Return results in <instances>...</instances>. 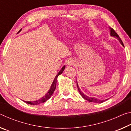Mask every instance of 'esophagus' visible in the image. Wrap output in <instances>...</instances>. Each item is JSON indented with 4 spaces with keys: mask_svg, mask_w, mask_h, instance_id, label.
<instances>
[{
    "mask_svg": "<svg viewBox=\"0 0 131 131\" xmlns=\"http://www.w3.org/2000/svg\"><path fill=\"white\" fill-rule=\"evenodd\" d=\"M74 64H75V61H74V59H68L67 62H66V65H67L69 66L74 65Z\"/></svg>",
    "mask_w": 131,
    "mask_h": 131,
    "instance_id": "obj_1",
    "label": "esophagus"
}]
</instances>
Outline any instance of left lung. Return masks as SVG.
<instances>
[{
	"label": "left lung",
	"mask_w": 131,
	"mask_h": 131,
	"mask_svg": "<svg viewBox=\"0 0 131 131\" xmlns=\"http://www.w3.org/2000/svg\"><path fill=\"white\" fill-rule=\"evenodd\" d=\"M109 29H110V36H112V37H116V38L118 40V41L119 43H121V44L122 46L124 47V44L123 43V41L120 39V37H119V36L117 34V33L115 32V31L112 28H111L110 27H109ZM77 82V88H78V90L80 92V94L81 95V96L83 97L84 99H85V100H87L88 101L90 102H94L95 103H102L103 102H105L106 100H108V99H105V100H101V99H97L96 97H89L87 95H86L85 94H84V93L81 91V90L80 89V88L79 87V85H78V83H77V81H76Z\"/></svg>",
	"instance_id": "1"
}]
</instances>
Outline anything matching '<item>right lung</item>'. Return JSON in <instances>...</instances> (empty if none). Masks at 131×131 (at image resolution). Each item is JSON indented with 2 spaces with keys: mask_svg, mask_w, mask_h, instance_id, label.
<instances>
[{
  "mask_svg": "<svg viewBox=\"0 0 131 131\" xmlns=\"http://www.w3.org/2000/svg\"><path fill=\"white\" fill-rule=\"evenodd\" d=\"M22 30V29H21L19 31L18 33L20 32ZM65 69V65H64L62 68L61 69L59 70V72L58 73V74L56 75V76H55V79H54V81H53L52 83L51 84V85L50 90L48 91V92H47V94H46L45 95H44V96H43L41 98H40L38 100H36L35 101H23L24 102H25V103H28V104H29V105H39V104H40V103H43L44 102H45L47 101L48 99H49L50 98V97L51 96V95H52L53 93H54V91L55 90V88H56V85H57V78L58 77L59 75L61 74L62 73V72L64 71Z\"/></svg>",
  "mask_w": 131,
  "mask_h": 131,
  "instance_id": "1",
  "label": "right lung"
}]
</instances>
